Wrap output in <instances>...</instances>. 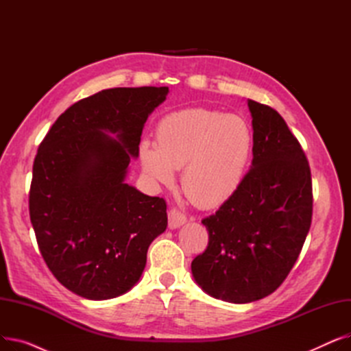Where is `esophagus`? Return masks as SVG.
I'll return each mask as SVG.
<instances>
[{"label": "esophagus", "instance_id": "esophagus-1", "mask_svg": "<svg viewBox=\"0 0 351 351\" xmlns=\"http://www.w3.org/2000/svg\"><path fill=\"white\" fill-rule=\"evenodd\" d=\"M168 219H169V228H171V229H178L179 226L185 225L186 220H188L186 216H185V213H182L180 210H178V209H175V208L169 210Z\"/></svg>", "mask_w": 351, "mask_h": 351}]
</instances>
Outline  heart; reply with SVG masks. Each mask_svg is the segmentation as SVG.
I'll return each instance as SVG.
<instances>
[{"mask_svg":"<svg viewBox=\"0 0 351 351\" xmlns=\"http://www.w3.org/2000/svg\"><path fill=\"white\" fill-rule=\"evenodd\" d=\"M254 135L234 114L186 108L168 114L156 128V145L142 141L141 165L155 183L171 185L182 168V188L202 208L223 205L242 186L252 162Z\"/></svg>","mask_w":351,"mask_h":351,"instance_id":"1","label":"heart"}]
</instances>
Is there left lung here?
Segmentation results:
<instances>
[{"label": "left lung", "mask_w": 351, "mask_h": 351, "mask_svg": "<svg viewBox=\"0 0 351 351\" xmlns=\"http://www.w3.org/2000/svg\"><path fill=\"white\" fill-rule=\"evenodd\" d=\"M253 159L239 191L202 220L206 250L192 262L202 290L229 303L261 300L278 289L302 252L311 225L307 158L278 110L247 99Z\"/></svg>", "instance_id": "8db88e82"}]
</instances>
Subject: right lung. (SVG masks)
Returning a JSON list of instances; mask_svg holds the SVG:
<instances>
[{
  "instance_id": "1",
  "label": "right lung",
  "mask_w": 351,
  "mask_h": 351,
  "mask_svg": "<svg viewBox=\"0 0 351 351\" xmlns=\"http://www.w3.org/2000/svg\"><path fill=\"white\" fill-rule=\"evenodd\" d=\"M168 92L112 88L84 98L55 121L36 152L29 189L36 242L57 280L81 298L131 290L147 247L168 226L165 199L125 183L143 125Z\"/></svg>"
}]
</instances>
